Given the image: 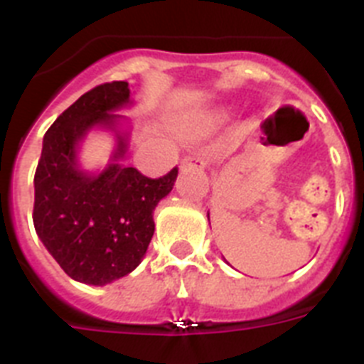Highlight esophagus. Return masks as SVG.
<instances>
[{"mask_svg":"<svg viewBox=\"0 0 364 364\" xmlns=\"http://www.w3.org/2000/svg\"><path fill=\"white\" fill-rule=\"evenodd\" d=\"M180 166L182 167H193V169H204L205 167V159L200 153H189L186 154L184 159L180 160Z\"/></svg>","mask_w":364,"mask_h":364,"instance_id":"1","label":"esophagus"}]
</instances>
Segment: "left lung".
Returning a JSON list of instances; mask_svg holds the SVG:
<instances>
[{
  "label": "left lung",
  "mask_w": 364,
  "mask_h": 364,
  "mask_svg": "<svg viewBox=\"0 0 364 364\" xmlns=\"http://www.w3.org/2000/svg\"><path fill=\"white\" fill-rule=\"evenodd\" d=\"M208 218H210V213H208Z\"/></svg>",
  "instance_id": "8db88e82"
}]
</instances>
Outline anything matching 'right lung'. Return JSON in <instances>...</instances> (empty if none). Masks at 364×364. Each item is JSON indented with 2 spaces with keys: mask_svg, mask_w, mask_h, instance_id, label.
<instances>
[{
  "mask_svg": "<svg viewBox=\"0 0 364 364\" xmlns=\"http://www.w3.org/2000/svg\"><path fill=\"white\" fill-rule=\"evenodd\" d=\"M131 104L129 83H102L80 96L60 114L43 136L34 175L32 220L50 255L74 281L104 286L133 272L154 233L153 211L175 186L178 169L149 178L122 166L127 138L102 173L77 167L75 149L87 130H117L120 114Z\"/></svg>",
  "mask_w": 364,
  "mask_h": 364,
  "instance_id": "right-lung-1",
  "label": "right lung"
}]
</instances>
